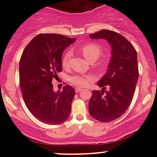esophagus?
Segmentation results:
<instances>
[{"mask_svg":"<svg viewBox=\"0 0 157 157\" xmlns=\"http://www.w3.org/2000/svg\"><path fill=\"white\" fill-rule=\"evenodd\" d=\"M75 91H76V92H77V93H79V92H80L81 91H82V89H78V88H77V89H75Z\"/></svg>","mask_w":157,"mask_h":157,"instance_id":"obj_1","label":"esophagus"}]
</instances>
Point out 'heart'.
Masks as SVG:
<instances>
[{"mask_svg":"<svg viewBox=\"0 0 157 157\" xmlns=\"http://www.w3.org/2000/svg\"><path fill=\"white\" fill-rule=\"evenodd\" d=\"M81 52L85 58L90 62L97 60L102 53V48L96 44H88L81 48ZM71 52L67 51L63 56L62 65L63 66H66L71 58ZM68 81L71 84L76 87L84 88L88 86L90 82L92 81V77L88 75H73L68 77Z\"/></svg>","mask_w":157,"mask_h":157,"instance_id":"1","label":"heart"}]
</instances>
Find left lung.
I'll use <instances>...</instances> for the list:
<instances>
[{
	"instance_id": "1",
	"label": "left lung",
	"mask_w": 157,
	"mask_h": 157,
	"mask_svg": "<svg viewBox=\"0 0 157 157\" xmlns=\"http://www.w3.org/2000/svg\"><path fill=\"white\" fill-rule=\"evenodd\" d=\"M89 37L105 40L111 47L107 72L97 82L102 89L92 91L89 103L93 118L111 122L125 113L134 97L139 77L137 55L133 45L117 32L102 29Z\"/></svg>"
}]
</instances>
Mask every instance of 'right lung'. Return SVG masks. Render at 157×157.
Masks as SVG:
<instances>
[{"label":"right lung","mask_w":157,"mask_h":157,"mask_svg":"<svg viewBox=\"0 0 157 157\" xmlns=\"http://www.w3.org/2000/svg\"><path fill=\"white\" fill-rule=\"evenodd\" d=\"M76 40L57 34H40L25 48L19 64L20 84L29 111L50 125L64 122L71 113L75 91L71 86L55 91L53 78L62 71V53Z\"/></svg>","instance_id":"right-lung-1"}]
</instances>
